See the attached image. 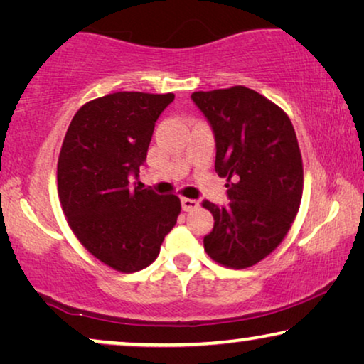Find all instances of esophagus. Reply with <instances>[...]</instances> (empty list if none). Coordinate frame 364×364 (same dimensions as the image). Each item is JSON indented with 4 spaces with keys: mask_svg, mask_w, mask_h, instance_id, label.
Returning a JSON list of instances; mask_svg holds the SVG:
<instances>
[{
    "mask_svg": "<svg viewBox=\"0 0 364 364\" xmlns=\"http://www.w3.org/2000/svg\"><path fill=\"white\" fill-rule=\"evenodd\" d=\"M181 205H182V210L191 212V210H193V208L198 207V202L193 200V198L183 197V198H181Z\"/></svg>",
    "mask_w": 364,
    "mask_h": 364,
    "instance_id": "1",
    "label": "esophagus"
}]
</instances>
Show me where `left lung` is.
<instances>
[{"label":"left lung","mask_w":364,"mask_h":364,"mask_svg":"<svg viewBox=\"0 0 364 364\" xmlns=\"http://www.w3.org/2000/svg\"><path fill=\"white\" fill-rule=\"evenodd\" d=\"M215 139V172L227 177L228 205L205 200L213 228L203 237L212 260L230 268L255 265L285 238L303 192L296 134L277 104L235 86L193 92Z\"/></svg>","instance_id":"left-lung-1"}]
</instances>
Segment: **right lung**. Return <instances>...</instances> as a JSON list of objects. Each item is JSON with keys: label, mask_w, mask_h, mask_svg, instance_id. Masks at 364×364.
<instances>
[{"label": "right lung", "mask_w": 364, "mask_h": 364, "mask_svg": "<svg viewBox=\"0 0 364 364\" xmlns=\"http://www.w3.org/2000/svg\"><path fill=\"white\" fill-rule=\"evenodd\" d=\"M173 94L114 92L73 117L58 162V192L79 242L119 272L156 260L181 200L139 182L154 127ZM134 178L136 183H132Z\"/></svg>", "instance_id": "1"}]
</instances>
